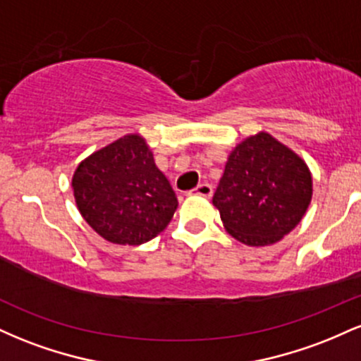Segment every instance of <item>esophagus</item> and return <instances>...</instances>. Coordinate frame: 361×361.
<instances>
[{"label": "esophagus", "mask_w": 361, "mask_h": 361, "mask_svg": "<svg viewBox=\"0 0 361 361\" xmlns=\"http://www.w3.org/2000/svg\"><path fill=\"white\" fill-rule=\"evenodd\" d=\"M193 193L195 195H200V197L210 198V197H212V193H214V188L209 183H200V185L197 186V188L193 190Z\"/></svg>", "instance_id": "1"}]
</instances>
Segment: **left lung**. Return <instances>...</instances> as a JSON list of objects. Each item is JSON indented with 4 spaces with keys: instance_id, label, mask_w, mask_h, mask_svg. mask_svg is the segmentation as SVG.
I'll use <instances>...</instances> for the list:
<instances>
[{
    "instance_id": "1",
    "label": "left lung",
    "mask_w": 361,
    "mask_h": 361,
    "mask_svg": "<svg viewBox=\"0 0 361 361\" xmlns=\"http://www.w3.org/2000/svg\"><path fill=\"white\" fill-rule=\"evenodd\" d=\"M312 198L307 164L267 132L234 147L212 204L224 227L247 246L280 241L302 221Z\"/></svg>"
}]
</instances>
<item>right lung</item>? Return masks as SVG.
<instances>
[{"label":"right lung","instance_id":"right-lung-1","mask_svg":"<svg viewBox=\"0 0 361 361\" xmlns=\"http://www.w3.org/2000/svg\"><path fill=\"white\" fill-rule=\"evenodd\" d=\"M76 205L91 229L114 244L151 241L178 207L146 140L128 134L81 161L73 176Z\"/></svg>","mask_w":361,"mask_h":361}]
</instances>
